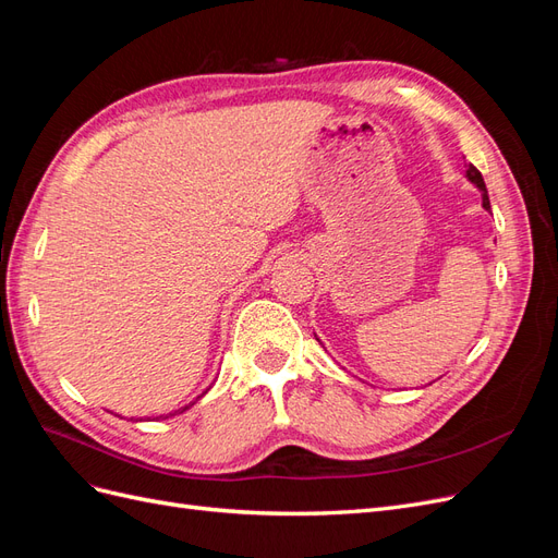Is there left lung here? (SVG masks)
I'll return each mask as SVG.
<instances>
[{
	"label": "left lung",
	"mask_w": 558,
	"mask_h": 558,
	"mask_svg": "<svg viewBox=\"0 0 558 558\" xmlns=\"http://www.w3.org/2000/svg\"><path fill=\"white\" fill-rule=\"evenodd\" d=\"M465 177L477 185V189L482 191V207L486 209V211H492V202H488V193H486V185H484V179H482V174H480V170L475 165H468V172H465Z\"/></svg>",
	"instance_id": "1"
}]
</instances>
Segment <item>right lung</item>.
<instances>
[{
  "instance_id": "add662e5",
  "label": "right lung",
  "mask_w": 558,
  "mask_h": 558,
  "mask_svg": "<svg viewBox=\"0 0 558 558\" xmlns=\"http://www.w3.org/2000/svg\"><path fill=\"white\" fill-rule=\"evenodd\" d=\"M189 408H191V404H189ZM189 408H183V410H189ZM183 410H179V412H183ZM174 414H177V412H174ZM170 416H172V414H170Z\"/></svg>"
}]
</instances>
